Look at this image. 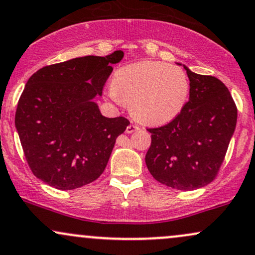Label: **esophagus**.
I'll return each instance as SVG.
<instances>
[{"label": "esophagus", "mask_w": 255, "mask_h": 255, "mask_svg": "<svg viewBox=\"0 0 255 255\" xmlns=\"http://www.w3.org/2000/svg\"><path fill=\"white\" fill-rule=\"evenodd\" d=\"M137 130H139V127H138V125H136V124H130L127 128V132L128 133H132V132H134V131H137Z\"/></svg>", "instance_id": "34e87169"}]
</instances>
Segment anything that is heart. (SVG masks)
<instances>
[{"mask_svg": "<svg viewBox=\"0 0 255 255\" xmlns=\"http://www.w3.org/2000/svg\"><path fill=\"white\" fill-rule=\"evenodd\" d=\"M190 92L186 74L175 65L143 61L116 71L109 97L130 107L137 121L162 125L184 109Z\"/></svg>", "mask_w": 255, "mask_h": 255, "instance_id": "heart-1", "label": "heart"}]
</instances>
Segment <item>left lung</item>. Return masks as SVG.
<instances>
[{"label":"left lung","instance_id":"left-lung-1","mask_svg":"<svg viewBox=\"0 0 255 255\" xmlns=\"http://www.w3.org/2000/svg\"><path fill=\"white\" fill-rule=\"evenodd\" d=\"M184 68L190 99L172 122L148 128L151 144L145 163L155 180L192 191L216 178L235 131L238 109L222 81Z\"/></svg>","mask_w":255,"mask_h":255}]
</instances>
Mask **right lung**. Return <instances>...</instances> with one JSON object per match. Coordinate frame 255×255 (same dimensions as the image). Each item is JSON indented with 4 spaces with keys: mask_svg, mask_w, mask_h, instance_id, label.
Masks as SVG:
<instances>
[{
    "mask_svg": "<svg viewBox=\"0 0 255 255\" xmlns=\"http://www.w3.org/2000/svg\"><path fill=\"white\" fill-rule=\"evenodd\" d=\"M123 51L39 69L27 81L15 127L32 173L57 190H75L103 174L130 122L106 118L94 103Z\"/></svg>",
    "mask_w": 255,
    "mask_h": 255,
    "instance_id": "add662e5",
    "label": "right lung"
}]
</instances>
